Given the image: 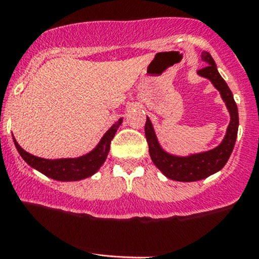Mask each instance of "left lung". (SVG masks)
I'll use <instances>...</instances> for the list:
<instances>
[{
    "label": "left lung",
    "mask_w": 259,
    "mask_h": 259,
    "mask_svg": "<svg viewBox=\"0 0 259 259\" xmlns=\"http://www.w3.org/2000/svg\"><path fill=\"white\" fill-rule=\"evenodd\" d=\"M201 60L206 62V66L198 70V73L203 77L209 78L215 87L220 91V95L225 101L227 109H229L231 120H230L227 133L224 138L223 143L215 147L214 150H210L208 152L197 153V155L188 156V157H177L169 153L164 152L157 143L155 132L151 121L146 118L145 123V136H146L147 144H149V152L151 156V160L156 164L160 171L166 177L173 181L180 182H194L200 181L209 177L212 173L220 171L226 164L234 150L236 138H237L238 130V112L236 102L230 91L229 86L220 73L218 72L217 65L212 60L211 55L208 51L201 53Z\"/></svg>",
    "instance_id": "1"
}]
</instances>
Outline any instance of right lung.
Here are the masks:
<instances>
[{
	"instance_id": "obj_1",
	"label": "right lung",
	"mask_w": 259,
	"mask_h": 259,
	"mask_svg": "<svg viewBox=\"0 0 259 259\" xmlns=\"http://www.w3.org/2000/svg\"><path fill=\"white\" fill-rule=\"evenodd\" d=\"M123 119H119L116 123L102 138L101 143L97 145L92 152L82 156L78 158H64V160H45V158L36 157L24 151L18 143L14 140L17 150L22 158L33 168L38 169L42 175L53 178L56 181H79L83 178L91 177L98 171L99 167L106 161L108 152L110 149V141L114 138L119 125Z\"/></svg>"
}]
</instances>
